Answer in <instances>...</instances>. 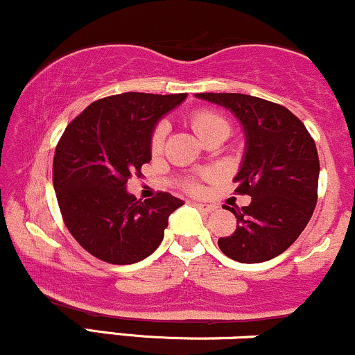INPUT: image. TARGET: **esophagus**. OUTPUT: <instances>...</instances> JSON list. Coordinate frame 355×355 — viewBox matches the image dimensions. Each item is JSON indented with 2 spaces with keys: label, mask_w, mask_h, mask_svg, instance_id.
Masks as SVG:
<instances>
[{
  "label": "esophagus",
  "mask_w": 355,
  "mask_h": 355,
  "mask_svg": "<svg viewBox=\"0 0 355 355\" xmlns=\"http://www.w3.org/2000/svg\"><path fill=\"white\" fill-rule=\"evenodd\" d=\"M195 207H197L198 210L205 211V214H210V211L215 210L214 205H209V203H195Z\"/></svg>",
  "instance_id": "1"
}]
</instances>
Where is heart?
I'll list each match as a JSON object with an SVG mask.
<instances>
[{"label": "heart", "mask_w": 355, "mask_h": 355, "mask_svg": "<svg viewBox=\"0 0 355 355\" xmlns=\"http://www.w3.org/2000/svg\"><path fill=\"white\" fill-rule=\"evenodd\" d=\"M190 123L203 141L211 135H218V133L229 137L232 130L230 121L222 115H218L217 112H211V110H197V112H193L190 115ZM166 130H168V126H166L165 121H158L155 125L152 135H150V150L153 153L160 152L162 146H164ZM185 190H189L190 193H198L200 185H198L197 180H189L185 182Z\"/></svg>", "instance_id": "b5f03b06"}]
</instances>
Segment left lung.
I'll return each instance as SVG.
<instances>
[{
    "label": "left lung",
    "mask_w": 355,
    "mask_h": 355,
    "mask_svg": "<svg viewBox=\"0 0 355 355\" xmlns=\"http://www.w3.org/2000/svg\"><path fill=\"white\" fill-rule=\"evenodd\" d=\"M242 121L245 157L234 182L250 205L229 210L237 229L220 237L232 260L259 263L287 250L307 227L317 203L319 155L305 125L282 105L242 93H198Z\"/></svg>",
    "instance_id": "obj_1"
}]
</instances>
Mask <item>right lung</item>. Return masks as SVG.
Wrapping results in <instances>:
<instances>
[{
	"label": "right lung",
	"mask_w": 355,
	"mask_h": 355,
	"mask_svg": "<svg viewBox=\"0 0 355 355\" xmlns=\"http://www.w3.org/2000/svg\"><path fill=\"white\" fill-rule=\"evenodd\" d=\"M185 93L128 92L93 101L64 128L53 158V187L64 225L88 254L115 266L144 260L164 240L180 198L158 191L137 200L126 191L148 164L155 123Z\"/></svg>",
	"instance_id": "add662e5"
}]
</instances>
